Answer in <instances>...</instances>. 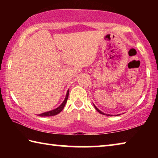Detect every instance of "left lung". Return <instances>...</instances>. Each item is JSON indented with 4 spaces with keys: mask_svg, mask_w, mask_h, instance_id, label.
Wrapping results in <instances>:
<instances>
[{
    "mask_svg": "<svg viewBox=\"0 0 158 158\" xmlns=\"http://www.w3.org/2000/svg\"><path fill=\"white\" fill-rule=\"evenodd\" d=\"M94 105V106H95V109H96V110H97V111L99 112V113H100V114H105H105H104L103 112H102V111L100 110V109H98L97 107H96V106H95V105ZM106 116H109V114H106ZM118 115H120V114H118Z\"/></svg>",
    "mask_w": 158,
    "mask_h": 158,
    "instance_id": "obj_1",
    "label": "left lung"
}]
</instances>
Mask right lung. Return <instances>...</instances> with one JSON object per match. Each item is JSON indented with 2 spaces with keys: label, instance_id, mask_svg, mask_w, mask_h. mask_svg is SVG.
Masks as SVG:
<instances>
[{
  "label": "right lung",
  "instance_id": "obj_1",
  "mask_svg": "<svg viewBox=\"0 0 158 158\" xmlns=\"http://www.w3.org/2000/svg\"><path fill=\"white\" fill-rule=\"evenodd\" d=\"M68 95H69V90H68V92H67L65 100H64L63 103L61 104V105L58 106V107H57L55 109H53V110H52V111L44 112V113H42L41 114H38V116H55V115H57L59 114L60 112L63 110L64 106H65V105L67 100H68Z\"/></svg>",
  "mask_w": 158,
  "mask_h": 158
}]
</instances>
